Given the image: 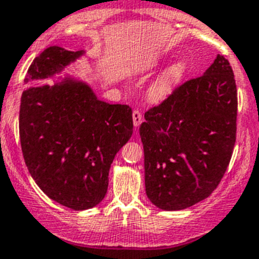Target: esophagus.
Here are the masks:
<instances>
[{
    "label": "esophagus",
    "mask_w": 259,
    "mask_h": 259,
    "mask_svg": "<svg viewBox=\"0 0 259 259\" xmlns=\"http://www.w3.org/2000/svg\"><path fill=\"white\" fill-rule=\"evenodd\" d=\"M143 121V115L139 110H134L133 111V124H134L135 127H138L139 125L142 124Z\"/></svg>",
    "instance_id": "esophagus-1"
}]
</instances>
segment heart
Wrapping results in <instances>:
<instances>
[{
	"label": "heart",
	"instance_id": "b5f03b06",
	"mask_svg": "<svg viewBox=\"0 0 259 259\" xmlns=\"http://www.w3.org/2000/svg\"><path fill=\"white\" fill-rule=\"evenodd\" d=\"M188 66L184 61L174 62L149 85L148 98L153 102L162 101L185 78Z\"/></svg>",
	"mask_w": 259,
	"mask_h": 259
}]
</instances>
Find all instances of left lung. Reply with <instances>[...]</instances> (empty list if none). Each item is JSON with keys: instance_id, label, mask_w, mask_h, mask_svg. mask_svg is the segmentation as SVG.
<instances>
[{"instance_id": "8db88e82", "label": "left lung", "mask_w": 259, "mask_h": 259, "mask_svg": "<svg viewBox=\"0 0 259 259\" xmlns=\"http://www.w3.org/2000/svg\"><path fill=\"white\" fill-rule=\"evenodd\" d=\"M238 93L230 64L217 55L199 78L179 85L144 113L146 193L154 206L179 211L212 194L236 139Z\"/></svg>"}]
</instances>
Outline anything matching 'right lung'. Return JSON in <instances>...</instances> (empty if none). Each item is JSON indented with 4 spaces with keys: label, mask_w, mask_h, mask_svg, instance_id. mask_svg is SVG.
<instances>
[{
    "label": "right lung",
    "mask_w": 259,
    "mask_h": 259,
    "mask_svg": "<svg viewBox=\"0 0 259 259\" xmlns=\"http://www.w3.org/2000/svg\"><path fill=\"white\" fill-rule=\"evenodd\" d=\"M84 51L57 46L39 53L24 83L50 78ZM132 108L100 101L83 81L65 78L55 85L29 87L19 115L24 161L46 195L81 211L105 198L116 153L133 134Z\"/></svg>",
    "instance_id": "right-lung-1"
}]
</instances>
